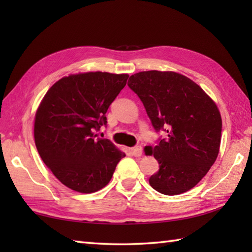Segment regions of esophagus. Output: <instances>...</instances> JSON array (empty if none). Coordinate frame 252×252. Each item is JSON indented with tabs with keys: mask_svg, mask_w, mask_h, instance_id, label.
<instances>
[{
	"mask_svg": "<svg viewBox=\"0 0 252 252\" xmlns=\"http://www.w3.org/2000/svg\"><path fill=\"white\" fill-rule=\"evenodd\" d=\"M131 152L135 157H140L143 153V148H142V146H135V147L131 148Z\"/></svg>",
	"mask_w": 252,
	"mask_h": 252,
	"instance_id": "34e87169",
	"label": "esophagus"
}]
</instances>
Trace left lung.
I'll list each match as a JSON object with an SVG mask.
<instances>
[{
  "label": "left lung",
  "mask_w": 252,
  "mask_h": 252,
  "mask_svg": "<svg viewBox=\"0 0 252 252\" xmlns=\"http://www.w3.org/2000/svg\"><path fill=\"white\" fill-rule=\"evenodd\" d=\"M127 85L142 100L154 129L167 133L154 149H146L159 163L149 184L169 196L189 190L220 149L222 119L216 103L199 85L173 71L137 72Z\"/></svg>",
  "instance_id": "obj_1"
}]
</instances>
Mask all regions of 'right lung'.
<instances>
[{"instance_id": "right-lung-1", "label": "right lung", "mask_w": 252, "mask_h": 252, "mask_svg": "<svg viewBox=\"0 0 252 252\" xmlns=\"http://www.w3.org/2000/svg\"><path fill=\"white\" fill-rule=\"evenodd\" d=\"M127 78L100 71L70 74L47 91L36 110L37 152L53 174L72 190L90 194L101 189L126 157L94 132L107 125L106 112Z\"/></svg>"}]
</instances>
